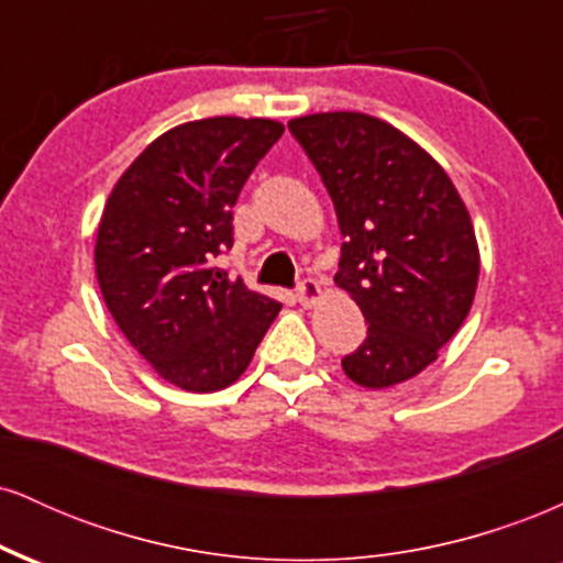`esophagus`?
Returning <instances> with one entry per match:
<instances>
[{
    "label": "esophagus",
    "instance_id": "34e87169",
    "mask_svg": "<svg viewBox=\"0 0 563 563\" xmlns=\"http://www.w3.org/2000/svg\"><path fill=\"white\" fill-rule=\"evenodd\" d=\"M296 299H299L301 307H314L322 299V288L318 280H312V277H307V280H301L299 290H296Z\"/></svg>",
    "mask_w": 563,
    "mask_h": 563
}]
</instances>
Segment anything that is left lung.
Instances as JSON below:
<instances>
[{"instance_id":"1","label":"left lung","mask_w":563,"mask_h":563,"mask_svg":"<svg viewBox=\"0 0 563 563\" xmlns=\"http://www.w3.org/2000/svg\"><path fill=\"white\" fill-rule=\"evenodd\" d=\"M346 238L335 286L367 322L341 360L354 384L386 389L418 376L466 320L479 283V245L448 172L418 142L367 113L288 121Z\"/></svg>"}]
</instances>
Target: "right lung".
<instances>
[{"label":"right lung","instance_id":"right-lung-1","mask_svg":"<svg viewBox=\"0 0 563 563\" xmlns=\"http://www.w3.org/2000/svg\"><path fill=\"white\" fill-rule=\"evenodd\" d=\"M273 119L187 121L153 140L108 196L95 269L115 325L185 391L235 384L283 303L230 280L232 206L280 140Z\"/></svg>","mask_w":563,"mask_h":563}]
</instances>
